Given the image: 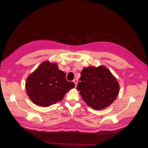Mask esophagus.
I'll return each instance as SVG.
<instances>
[{
  "label": "esophagus",
  "instance_id": "34e87169",
  "mask_svg": "<svg viewBox=\"0 0 148 148\" xmlns=\"http://www.w3.org/2000/svg\"><path fill=\"white\" fill-rule=\"evenodd\" d=\"M73 82H74L75 84V86H77V83H78V79H73Z\"/></svg>",
  "mask_w": 148,
  "mask_h": 148
}]
</instances>
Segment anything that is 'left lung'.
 <instances>
[{"instance_id": "8db88e82", "label": "left lung", "mask_w": 148, "mask_h": 148, "mask_svg": "<svg viewBox=\"0 0 148 148\" xmlns=\"http://www.w3.org/2000/svg\"><path fill=\"white\" fill-rule=\"evenodd\" d=\"M77 89L86 104L95 110L106 108L117 98L119 84L104 66H88L83 69Z\"/></svg>"}]
</instances>
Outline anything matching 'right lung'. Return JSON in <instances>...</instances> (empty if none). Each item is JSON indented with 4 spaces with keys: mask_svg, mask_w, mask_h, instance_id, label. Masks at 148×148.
<instances>
[{
    "mask_svg": "<svg viewBox=\"0 0 148 148\" xmlns=\"http://www.w3.org/2000/svg\"><path fill=\"white\" fill-rule=\"evenodd\" d=\"M66 74L57 64L44 62L26 79L25 87L29 99L35 104L49 107L62 101L65 94L75 87L66 81Z\"/></svg>",
    "mask_w": 148,
    "mask_h": 148,
    "instance_id": "1",
    "label": "right lung"
}]
</instances>
